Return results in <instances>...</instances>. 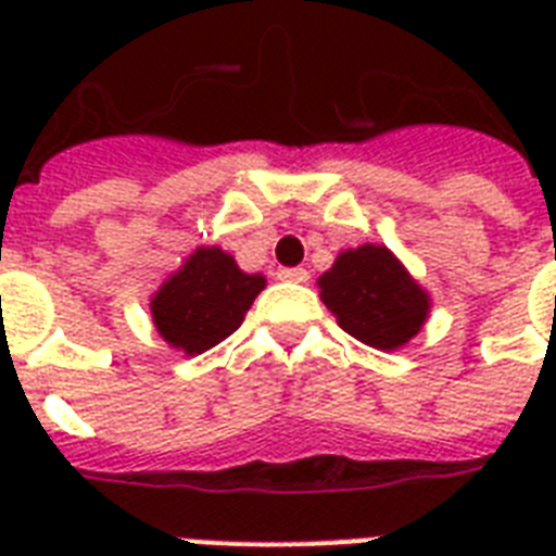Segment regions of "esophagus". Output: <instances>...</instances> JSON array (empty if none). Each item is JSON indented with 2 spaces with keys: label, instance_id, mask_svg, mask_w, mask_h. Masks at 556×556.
<instances>
[{
  "label": "esophagus",
  "instance_id": "34e87169",
  "mask_svg": "<svg viewBox=\"0 0 556 556\" xmlns=\"http://www.w3.org/2000/svg\"><path fill=\"white\" fill-rule=\"evenodd\" d=\"M277 277L282 282H308V270L305 268H279Z\"/></svg>",
  "mask_w": 556,
  "mask_h": 556
}]
</instances>
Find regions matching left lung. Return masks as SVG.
<instances>
[{"label": "left lung", "mask_w": 556, "mask_h": 556, "mask_svg": "<svg viewBox=\"0 0 556 556\" xmlns=\"http://www.w3.org/2000/svg\"><path fill=\"white\" fill-rule=\"evenodd\" d=\"M320 300L338 326L380 352H395L424 329L432 300L387 244L340 251L320 279Z\"/></svg>", "instance_id": "1"}]
</instances>
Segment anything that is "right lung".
I'll use <instances>...</instances> for the list:
<instances>
[{"instance_id":"right-lung-1","label":"right lung","mask_w":556,"mask_h":556,"mask_svg":"<svg viewBox=\"0 0 556 556\" xmlns=\"http://www.w3.org/2000/svg\"><path fill=\"white\" fill-rule=\"evenodd\" d=\"M262 288V274H244L230 253L201 244L152 294V323L176 352L201 355L242 326Z\"/></svg>"}]
</instances>
